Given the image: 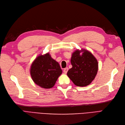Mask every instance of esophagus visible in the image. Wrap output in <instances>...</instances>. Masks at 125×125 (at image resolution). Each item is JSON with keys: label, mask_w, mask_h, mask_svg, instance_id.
Masks as SVG:
<instances>
[{"label": "esophagus", "mask_w": 125, "mask_h": 125, "mask_svg": "<svg viewBox=\"0 0 125 125\" xmlns=\"http://www.w3.org/2000/svg\"><path fill=\"white\" fill-rule=\"evenodd\" d=\"M68 71V68H66L63 69V72L65 73H67Z\"/></svg>", "instance_id": "esophagus-1"}]
</instances>
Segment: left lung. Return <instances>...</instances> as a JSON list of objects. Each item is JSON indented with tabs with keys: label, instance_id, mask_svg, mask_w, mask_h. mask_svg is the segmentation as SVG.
<instances>
[{
	"label": "left lung",
	"instance_id": "8db88e82",
	"mask_svg": "<svg viewBox=\"0 0 125 125\" xmlns=\"http://www.w3.org/2000/svg\"><path fill=\"white\" fill-rule=\"evenodd\" d=\"M70 61L73 67L68 71V77L76 86L89 85L97 73L99 67L96 58L89 51L81 49L73 52Z\"/></svg>",
	"mask_w": 125,
	"mask_h": 125
}]
</instances>
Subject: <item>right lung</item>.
I'll return each instance as SVG.
<instances>
[{"label":"right lung","mask_w":125,"mask_h":125,"mask_svg":"<svg viewBox=\"0 0 125 125\" xmlns=\"http://www.w3.org/2000/svg\"><path fill=\"white\" fill-rule=\"evenodd\" d=\"M62 72L58 62L52 58L49 52L37 56L30 68L33 82L43 89L52 88Z\"/></svg>","instance_id":"add662e5"}]
</instances>
